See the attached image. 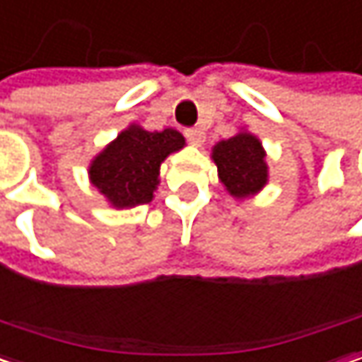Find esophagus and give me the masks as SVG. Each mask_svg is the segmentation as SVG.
Wrapping results in <instances>:
<instances>
[{
	"label": "esophagus",
	"instance_id": "1",
	"mask_svg": "<svg viewBox=\"0 0 362 362\" xmlns=\"http://www.w3.org/2000/svg\"><path fill=\"white\" fill-rule=\"evenodd\" d=\"M185 137H187V141H189V144H194V146H202L204 139H206V133H204L202 129H185Z\"/></svg>",
	"mask_w": 362,
	"mask_h": 362
}]
</instances>
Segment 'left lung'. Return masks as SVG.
<instances>
[{
  "mask_svg": "<svg viewBox=\"0 0 362 362\" xmlns=\"http://www.w3.org/2000/svg\"><path fill=\"white\" fill-rule=\"evenodd\" d=\"M212 160L218 168V179L233 198L256 194L267 183V162L260 141L250 133H238L214 146Z\"/></svg>",
  "mask_w": 362,
  "mask_h": 362,
  "instance_id": "left-lung-1",
  "label": "left lung"
}]
</instances>
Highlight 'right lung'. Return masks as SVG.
Returning a JSON list of instances; mask_svg holds the SVG:
<instances>
[{
	"label": "right lung",
	"instance_id": "add662e5",
	"mask_svg": "<svg viewBox=\"0 0 362 362\" xmlns=\"http://www.w3.org/2000/svg\"><path fill=\"white\" fill-rule=\"evenodd\" d=\"M185 146L175 129L144 131L129 127L89 166L91 183L116 208H131L152 202L158 185L160 162Z\"/></svg>",
	"mask_w": 362,
	"mask_h": 362
}]
</instances>
